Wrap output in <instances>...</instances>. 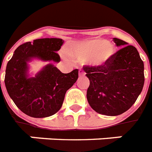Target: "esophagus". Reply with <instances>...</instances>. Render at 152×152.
<instances>
[{"label": "esophagus", "mask_w": 152, "mask_h": 152, "mask_svg": "<svg viewBox=\"0 0 152 152\" xmlns=\"http://www.w3.org/2000/svg\"><path fill=\"white\" fill-rule=\"evenodd\" d=\"M79 76H85V72H84L83 70H80V71H79Z\"/></svg>", "instance_id": "34e87169"}]
</instances>
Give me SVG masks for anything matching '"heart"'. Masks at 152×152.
I'll use <instances>...</instances> for the list:
<instances>
[{"label": "heart", "mask_w": 152, "mask_h": 152, "mask_svg": "<svg viewBox=\"0 0 152 152\" xmlns=\"http://www.w3.org/2000/svg\"><path fill=\"white\" fill-rule=\"evenodd\" d=\"M113 53V44L100 39H87L72 42L64 50V53L69 58L80 62L88 60V64L95 67L104 65Z\"/></svg>", "instance_id": "b5f03b06"}]
</instances>
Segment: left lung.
<instances>
[{"instance_id": "obj_1", "label": "left lung", "mask_w": 152, "mask_h": 152, "mask_svg": "<svg viewBox=\"0 0 152 152\" xmlns=\"http://www.w3.org/2000/svg\"><path fill=\"white\" fill-rule=\"evenodd\" d=\"M120 50L102 66H84L90 80L87 99L97 113L117 116L127 111L141 93L144 83V62L136 47L113 38Z\"/></svg>"}]
</instances>
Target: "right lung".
Returning <instances> with one entry per match:
<instances>
[{"label":"right lung","instance_id":"obj_1","mask_svg":"<svg viewBox=\"0 0 152 152\" xmlns=\"http://www.w3.org/2000/svg\"><path fill=\"white\" fill-rule=\"evenodd\" d=\"M63 40L57 38L28 42L15 50L6 66L4 83L18 108L32 118H47L60 109L65 93L78 79V69L62 73L53 62H60L57 51ZM34 59L47 61L34 77H30L28 63Z\"/></svg>","mask_w":152,"mask_h":152}]
</instances>
